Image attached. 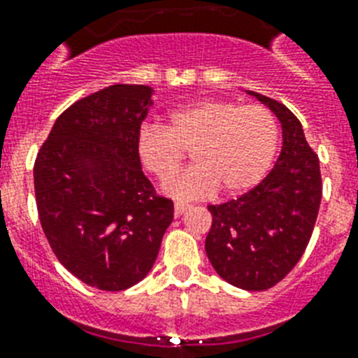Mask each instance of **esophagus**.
<instances>
[{
	"mask_svg": "<svg viewBox=\"0 0 358 358\" xmlns=\"http://www.w3.org/2000/svg\"><path fill=\"white\" fill-rule=\"evenodd\" d=\"M190 205H186V203H181V201H177L176 205H173V210H176V215H181L182 212L186 210Z\"/></svg>",
	"mask_w": 358,
	"mask_h": 358,
	"instance_id": "1",
	"label": "esophagus"
}]
</instances>
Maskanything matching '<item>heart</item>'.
Here are the masks:
<instances>
[{
    "instance_id": "obj_1",
    "label": "heart",
    "mask_w": 358,
    "mask_h": 358,
    "mask_svg": "<svg viewBox=\"0 0 358 358\" xmlns=\"http://www.w3.org/2000/svg\"><path fill=\"white\" fill-rule=\"evenodd\" d=\"M278 143V119L265 106L203 100L172 111L166 128L143 126L137 155L148 172L166 181L192 149L196 164L167 178L164 190L179 199H199L217 188L223 194L250 190L273 166Z\"/></svg>"
}]
</instances>
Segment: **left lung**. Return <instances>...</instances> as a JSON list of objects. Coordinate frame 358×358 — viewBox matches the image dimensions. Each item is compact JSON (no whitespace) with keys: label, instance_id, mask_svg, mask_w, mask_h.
<instances>
[{"label":"left lung","instance_id":"obj_1","mask_svg":"<svg viewBox=\"0 0 358 358\" xmlns=\"http://www.w3.org/2000/svg\"><path fill=\"white\" fill-rule=\"evenodd\" d=\"M282 122L278 161L238 199L210 205L205 250L221 278L245 291H265L282 282L300 262L311 239L322 199L318 155L302 124L282 102L254 93Z\"/></svg>","mask_w":358,"mask_h":358}]
</instances>
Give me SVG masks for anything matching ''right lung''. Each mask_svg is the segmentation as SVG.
Here are the masks:
<instances>
[{
  "label": "right lung",
  "mask_w": 358,
  "mask_h": 358,
  "mask_svg": "<svg viewBox=\"0 0 358 358\" xmlns=\"http://www.w3.org/2000/svg\"><path fill=\"white\" fill-rule=\"evenodd\" d=\"M148 85L115 84L56 119L34 161L41 229L60 264L100 291H124L150 273L173 203L144 176L137 135Z\"/></svg>",
  "instance_id": "right-lung-1"
}]
</instances>
